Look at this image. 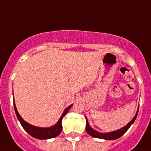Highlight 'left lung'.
<instances>
[{"label": "left lung", "instance_id": "obj_1", "mask_svg": "<svg viewBox=\"0 0 151 151\" xmlns=\"http://www.w3.org/2000/svg\"><path fill=\"white\" fill-rule=\"evenodd\" d=\"M138 111H139V108H138L137 112L136 115H135V116L134 117L133 119H132L129 123H128L126 126H125L124 127L122 128V129H118V130H117V131H115V132H109V133H106V134L99 133V132H96V131H95L94 129H93L92 128L89 126L87 119H86V127H85V129H86V131H87V132H88V134L91 135V136H92V137H93L99 138V139H108V140H113V139H118V138L121 137L123 134L126 133V131L129 129V127L132 126V123L134 122L135 119H136L137 116Z\"/></svg>", "mask_w": 151, "mask_h": 151}]
</instances>
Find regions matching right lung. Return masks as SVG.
Listing matches in <instances>:
<instances>
[{"label":"right lung","mask_w":151,"mask_h":151,"mask_svg":"<svg viewBox=\"0 0 151 151\" xmlns=\"http://www.w3.org/2000/svg\"><path fill=\"white\" fill-rule=\"evenodd\" d=\"M71 106H72V104L68 106V107L65 109L63 113L62 114L61 117H60V119H59V121H58V123H56L55 126L50 128H39L32 126V125L25 122V121L21 118L19 114L18 113L17 110L16 106H15L14 102V107L15 113H16L17 117L19 123H21V125H22V126L23 127V129L28 132L30 136L39 139H50V138L55 137L58 136V135L60 134V132H61L62 131V119H63V117L66 115V113L68 112V110H69L70 108L71 107Z\"/></svg>","instance_id":"add662e5"}]
</instances>
